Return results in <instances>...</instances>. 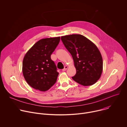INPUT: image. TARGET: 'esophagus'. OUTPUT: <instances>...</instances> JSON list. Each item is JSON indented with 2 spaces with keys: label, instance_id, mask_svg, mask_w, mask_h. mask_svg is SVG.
<instances>
[{
  "label": "esophagus",
  "instance_id": "esophagus-1",
  "mask_svg": "<svg viewBox=\"0 0 127 127\" xmlns=\"http://www.w3.org/2000/svg\"><path fill=\"white\" fill-rule=\"evenodd\" d=\"M68 67L67 66H65L64 67V69H62V71H66V70L67 69Z\"/></svg>",
  "mask_w": 127,
  "mask_h": 127
}]
</instances>
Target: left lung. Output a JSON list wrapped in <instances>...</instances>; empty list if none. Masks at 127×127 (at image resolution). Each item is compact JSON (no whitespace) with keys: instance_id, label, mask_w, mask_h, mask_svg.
I'll list each match as a JSON object with an SVG mask.
<instances>
[{"instance_id":"left-lung-1","label":"left lung","mask_w":127,"mask_h":127,"mask_svg":"<svg viewBox=\"0 0 127 127\" xmlns=\"http://www.w3.org/2000/svg\"><path fill=\"white\" fill-rule=\"evenodd\" d=\"M61 39L74 62L76 73L72 79L83 86L95 83L103 68L102 56L96 46L81 34L62 36Z\"/></svg>"}]
</instances>
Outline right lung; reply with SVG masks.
Returning <instances> with one entry per match:
<instances>
[{
    "label": "right lung",
    "mask_w": 127,
    "mask_h": 127,
    "mask_svg": "<svg viewBox=\"0 0 127 127\" xmlns=\"http://www.w3.org/2000/svg\"><path fill=\"white\" fill-rule=\"evenodd\" d=\"M60 40V37L41 39L26 54L23 62V74L32 87L46 92L56 83L59 73L51 55Z\"/></svg>",
    "instance_id": "add662e5"
}]
</instances>
